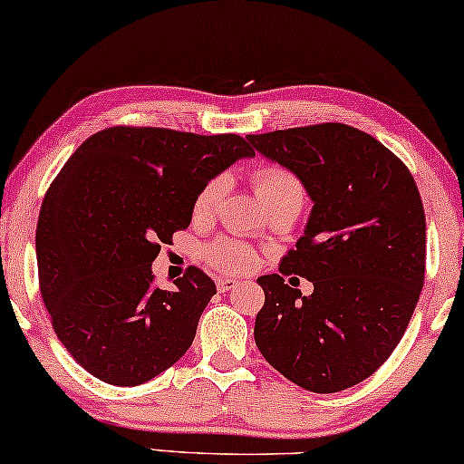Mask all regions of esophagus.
Here are the masks:
<instances>
[{
  "instance_id": "obj_1",
  "label": "esophagus",
  "mask_w": 464,
  "mask_h": 464,
  "mask_svg": "<svg viewBox=\"0 0 464 464\" xmlns=\"http://www.w3.org/2000/svg\"><path fill=\"white\" fill-rule=\"evenodd\" d=\"M238 285V281H234V278H218V289L221 294H226V291L234 289Z\"/></svg>"
}]
</instances>
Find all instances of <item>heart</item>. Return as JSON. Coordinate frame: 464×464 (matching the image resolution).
Instances as JSON below:
<instances>
[{
	"label": "heart",
	"instance_id": "b5f03b06",
	"mask_svg": "<svg viewBox=\"0 0 464 464\" xmlns=\"http://www.w3.org/2000/svg\"><path fill=\"white\" fill-rule=\"evenodd\" d=\"M253 183H256L257 196L262 205L268 208L275 202L281 200H300L304 202V186L294 170L276 167V164H268V167H259L253 173ZM226 192V177L215 175L202 186L194 196L192 202V218L196 221H205L213 218L218 211L221 196ZM202 262L219 272H230V275H240L253 268L256 264V256L249 246L238 243V240L219 238L202 246L200 251Z\"/></svg>",
	"mask_w": 464,
	"mask_h": 464
}]
</instances>
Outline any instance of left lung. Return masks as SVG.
<instances>
[{
  "mask_svg": "<svg viewBox=\"0 0 464 464\" xmlns=\"http://www.w3.org/2000/svg\"><path fill=\"white\" fill-rule=\"evenodd\" d=\"M300 177L314 207L281 274L259 276L256 344L291 382L338 392L370 378L403 338L424 285L427 221L414 177L389 148L340 122L246 137Z\"/></svg>",
  "mask_w": 464,
  "mask_h": 464,
  "instance_id": "obj_1",
  "label": "left lung"
}]
</instances>
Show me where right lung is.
I'll return each instance as SVG.
<instances>
[{"mask_svg":"<svg viewBox=\"0 0 464 464\" xmlns=\"http://www.w3.org/2000/svg\"><path fill=\"white\" fill-rule=\"evenodd\" d=\"M256 151L240 135L110 126L88 137L44 196L37 275L54 334L94 378L137 386L177 363L218 294L196 266L173 291L151 275L192 221L198 189Z\"/></svg>","mask_w":464,"mask_h":464,"instance_id":"add662e5","label":"right lung"}]
</instances>
